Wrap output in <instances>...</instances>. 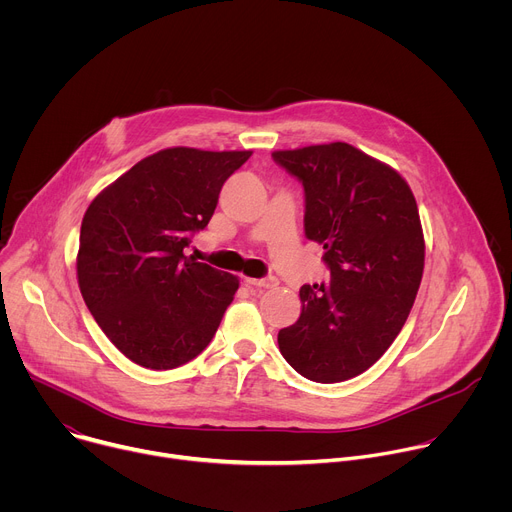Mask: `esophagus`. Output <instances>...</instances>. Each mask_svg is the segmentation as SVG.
Listing matches in <instances>:
<instances>
[{"label": "esophagus", "instance_id": "34e87169", "mask_svg": "<svg viewBox=\"0 0 512 512\" xmlns=\"http://www.w3.org/2000/svg\"><path fill=\"white\" fill-rule=\"evenodd\" d=\"M245 283L249 285V287H263V289H271V287H275L277 285V279L275 277H261V279H255V277H247L245 279Z\"/></svg>", "mask_w": 512, "mask_h": 512}]
</instances>
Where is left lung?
Masks as SVG:
<instances>
[{"instance_id": "left-lung-1", "label": "left lung", "mask_w": 512, "mask_h": 512, "mask_svg": "<svg viewBox=\"0 0 512 512\" xmlns=\"http://www.w3.org/2000/svg\"><path fill=\"white\" fill-rule=\"evenodd\" d=\"M304 186V231L324 245L328 283L302 285V314L277 334L283 358L316 383L352 379L401 332L423 275L415 196L387 164L334 141L273 152Z\"/></svg>"}]
</instances>
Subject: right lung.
Wrapping results in <instances>:
<instances>
[{"label": "right lung", "mask_w": 512, "mask_h": 512, "mask_svg": "<svg viewBox=\"0 0 512 512\" xmlns=\"http://www.w3.org/2000/svg\"><path fill=\"white\" fill-rule=\"evenodd\" d=\"M249 156L162 150L89 204L77 257L81 294L107 338L139 367L168 371L196 358L233 302L239 279L184 251Z\"/></svg>", "instance_id": "1"}]
</instances>
